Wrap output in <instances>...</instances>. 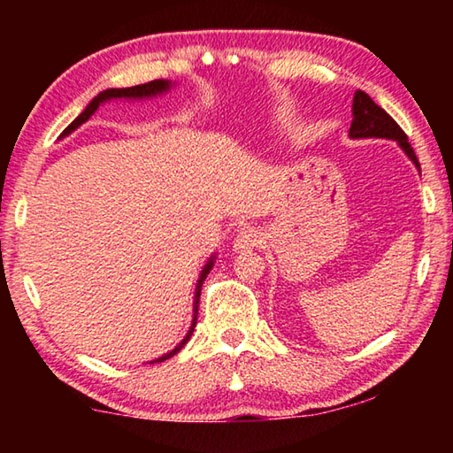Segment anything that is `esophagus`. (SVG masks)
Listing matches in <instances>:
<instances>
[{"label":"esophagus","mask_w":453,"mask_h":453,"mask_svg":"<svg viewBox=\"0 0 453 453\" xmlns=\"http://www.w3.org/2000/svg\"><path fill=\"white\" fill-rule=\"evenodd\" d=\"M259 243H262V234H259V229L243 227L242 232L235 235L234 248H235V251H250V250L257 248Z\"/></svg>","instance_id":"obj_1"}]
</instances>
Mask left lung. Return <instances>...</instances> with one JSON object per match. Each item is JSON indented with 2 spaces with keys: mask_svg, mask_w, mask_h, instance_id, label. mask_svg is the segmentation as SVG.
<instances>
[{
  "mask_svg": "<svg viewBox=\"0 0 453 453\" xmlns=\"http://www.w3.org/2000/svg\"><path fill=\"white\" fill-rule=\"evenodd\" d=\"M351 110H354V121H351L349 127L351 137H386V140H395L419 170L418 157L408 142V135H405L403 129L395 124V119L389 116L386 110H381L365 91H356L354 107H351Z\"/></svg>",
  "mask_w": 453,
  "mask_h": 453,
  "instance_id": "obj_1",
  "label": "left lung"
}]
</instances>
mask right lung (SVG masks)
I'll list each match as a JSON object with an SVG mask.
<instances>
[{
  "mask_svg": "<svg viewBox=\"0 0 453 453\" xmlns=\"http://www.w3.org/2000/svg\"><path fill=\"white\" fill-rule=\"evenodd\" d=\"M165 89H170V81H164V80H153V81H148V83H142V86H134V88H121V89H105V91H102V94H99L97 97H94L89 102V105L86 107V110H83L78 118H75L70 126H67L65 129H64V134L61 135H67V134H72L75 127H80L83 121H88L89 118H91V113H94L97 107H99V104L102 102H105V99H113V97H127V99H135V97H151V96H157V94H162V91H165ZM211 265H213V257L210 259L208 262V265L203 267V272H202V275H199V280H197V286H196V300H194V321H191V327H189V332H188V335L183 337V342L180 343L178 348H175L173 351H170V354L167 356H162L159 359H156V362H164V359H167V357H172V356H175L178 354V351L186 346V343L189 342V337H191V334H194V327H196V324H197V308H199V296H202V286H203V280L208 278V273H210V270H211Z\"/></svg>",
  "mask_w": 453,
  "mask_h": 453,
  "instance_id": "add662e5",
  "label": "right lung"
}]
</instances>
